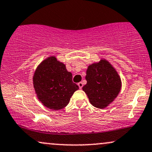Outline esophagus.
<instances>
[{
	"label": "esophagus",
	"mask_w": 152,
	"mask_h": 152,
	"mask_svg": "<svg viewBox=\"0 0 152 152\" xmlns=\"http://www.w3.org/2000/svg\"><path fill=\"white\" fill-rule=\"evenodd\" d=\"M78 86L79 87L80 89H81L82 87H83V83H82V82H79V83H78Z\"/></svg>",
	"instance_id": "esophagus-1"
}]
</instances>
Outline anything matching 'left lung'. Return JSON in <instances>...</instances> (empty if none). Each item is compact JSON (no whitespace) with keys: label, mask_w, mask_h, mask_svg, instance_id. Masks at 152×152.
Segmentation results:
<instances>
[{"label":"left lung","mask_w":152,"mask_h":152,"mask_svg":"<svg viewBox=\"0 0 152 152\" xmlns=\"http://www.w3.org/2000/svg\"><path fill=\"white\" fill-rule=\"evenodd\" d=\"M87 83L83 91L87 94L91 104L99 109L109 105L119 93L121 78L113 66L106 60H101L88 67Z\"/></svg>","instance_id":"1"}]
</instances>
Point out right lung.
<instances>
[{
	"label": "right lung",
	"mask_w": 152,
	"mask_h": 152,
	"mask_svg": "<svg viewBox=\"0 0 152 152\" xmlns=\"http://www.w3.org/2000/svg\"><path fill=\"white\" fill-rule=\"evenodd\" d=\"M33 81L40 102L52 110L66 107L78 89V85L72 81V74L54 56L46 59L38 66Z\"/></svg>",
	"instance_id": "add662e5"
}]
</instances>
